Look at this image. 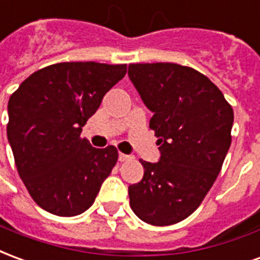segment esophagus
<instances>
[{"label":"esophagus","mask_w":260,"mask_h":260,"mask_svg":"<svg viewBox=\"0 0 260 260\" xmlns=\"http://www.w3.org/2000/svg\"><path fill=\"white\" fill-rule=\"evenodd\" d=\"M131 158H134V157L129 156V154H124V153H119L118 154L119 161H128V160H131Z\"/></svg>","instance_id":"esophagus-1"}]
</instances>
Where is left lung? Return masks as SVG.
<instances>
[{"label": "left lung", "mask_w": 260, "mask_h": 260, "mask_svg": "<svg viewBox=\"0 0 260 260\" xmlns=\"http://www.w3.org/2000/svg\"><path fill=\"white\" fill-rule=\"evenodd\" d=\"M128 75L153 113L160 160H141L145 174L129 185V205L152 225L191 216L221 170L231 145L234 111L223 93L196 69L171 62L129 64Z\"/></svg>", "instance_id": "left-lung-1"}]
</instances>
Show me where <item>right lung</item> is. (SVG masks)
I'll list each match as a JSON object with an SVG mask.
<instances>
[{
  "instance_id": "1",
  "label": "right lung",
  "mask_w": 260,
  "mask_h": 260,
  "mask_svg": "<svg viewBox=\"0 0 260 260\" xmlns=\"http://www.w3.org/2000/svg\"><path fill=\"white\" fill-rule=\"evenodd\" d=\"M125 74V64L59 62L31 74L9 97L7 135L15 164L46 212L72 217L93 205L118 150L96 149L80 132Z\"/></svg>"
}]
</instances>
